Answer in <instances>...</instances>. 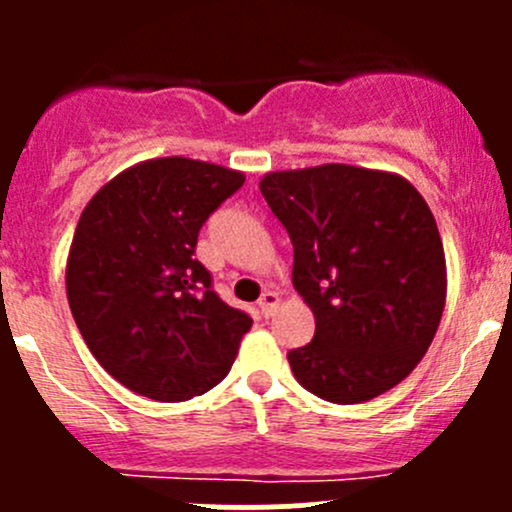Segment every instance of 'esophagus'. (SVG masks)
Masks as SVG:
<instances>
[{
    "label": "esophagus",
    "mask_w": 512,
    "mask_h": 512,
    "mask_svg": "<svg viewBox=\"0 0 512 512\" xmlns=\"http://www.w3.org/2000/svg\"><path fill=\"white\" fill-rule=\"evenodd\" d=\"M257 307H260V312L265 314V317H272V314L277 312V307H280V294L265 292L260 297V302H257Z\"/></svg>",
    "instance_id": "obj_1"
}]
</instances>
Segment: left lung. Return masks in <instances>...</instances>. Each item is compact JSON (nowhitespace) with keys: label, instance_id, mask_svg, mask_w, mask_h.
I'll use <instances>...</instances> for the list:
<instances>
[{"label":"left lung","instance_id":"obj_1","mask_svg":"<svg viewBox=\"0 0 512 512\" xmlns=\"http://www.w3.org/2000/svg\"><path fill=\"white\" fill-rule=\"evenodd\" d=\"M294 247L292 282L314 339L292 374L332 404L394 389L431 347L446 307V255L431 208L399 173L324 163L260 180Z\"/></svg>","mask_w":512,"mask_h":512}]
</instances>
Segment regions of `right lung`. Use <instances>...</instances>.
Listing matches in <instances>:
<instances>
[{"label":"right lung","mask_w":512,"mask_h":512,"mask_svg":"<svg viewBox=\"0 0 512 512\" xmlns=\"http://www.w3.org/2000/svg\"><path fill=\"white\" fill-rule=\"evenodd\" d=\"M245 173L183 156L121 170L86 203L66 257V297L86 347L153 401H188L230 371L252 319L195 260L208 215Z\"/></svg>","instance_id":"1"}]
</instances>
